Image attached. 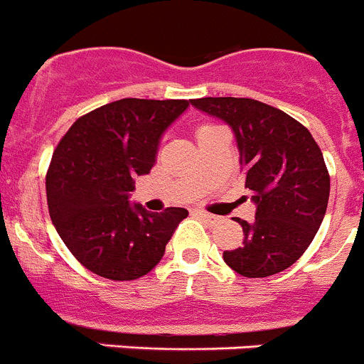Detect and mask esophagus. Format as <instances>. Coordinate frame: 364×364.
<instances>
[{"instance_id": "34e87169", "label": "esophagus", "mask_w": 364, "mask_h": 364, "mask_svg": "<svg viewBox=\"0 0 364 364\" xmlns=\"http://www.w3.org/2000/svg\"><path fill=\"white\" fill-rule=\"evenodd\" d=\"M196 216H198L202 221H205L207 225H216L218 223V216H214V214L203 213V210H196Z\"/></svg>"}]
</instances>
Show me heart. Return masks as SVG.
Returning a JSON list of instances; mask_svg holds the SVG:
<instances>
[{"instance_id":"1","label":"heart","mask_w":364,"mask_h":364,"mask_svg":"<svg viewBox=\"0 0 364 364\" xmlns=\"http://www.w3.org/2000/svg\"><path fill=\"white\" fill-rule=\"evenodd\" d=\"M209 128H213V124H202V127H198V130H196V136L203 134L205 130H209Z\"/></svg>"}]
</instances>
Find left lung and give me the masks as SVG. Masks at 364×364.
Returning <instances> with one entry per match:
<instances>
[{
  "mask_svg": "<svg viewBox=\"0 0 364 364\" xmlns=\"http://www.w3.org/2000/svg\"><path fill=\"white\" fill-rule=\"evenodd\" d=\"M191 105L220 117L236 136L245 188L255 203L243 245L223 259L243 277H269L299 261L323 221L331 176L311 132L282 110L252 98H200Z\"/></svg>",
  "mask_w": 364,
  "mask_h": 364,
  "instance_id": "left-lung-1",
  "label": "left lung"
}]
</instances>
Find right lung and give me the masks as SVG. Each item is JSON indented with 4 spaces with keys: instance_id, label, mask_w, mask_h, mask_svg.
I'll use <instances>...</instances> for the list:
<instances>
[{
    "instance_id": "add662e5",
    "label": "right lung",
    "mask_w": 364,
    "mask_h": 364,
    "mask_svg": "<svg viewBox=\"0 0 364 364\" xmlns=\"http://www.w3.org/2000/svg\"><path fill=\"white\" fill-rule=\"evenodd\" d=\"M188 107V100H117L78 117L53 151L46 175L51 221L96 275H146L188 218L182 207L148 213L128 202L134 178L150 173L162 134Z\"/></svg>"
}]
</instances>
